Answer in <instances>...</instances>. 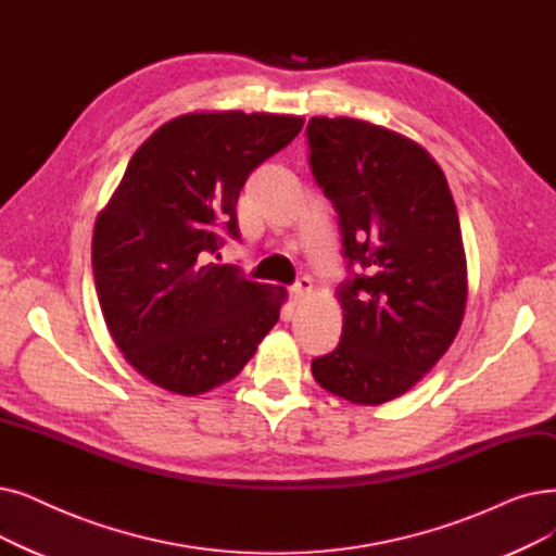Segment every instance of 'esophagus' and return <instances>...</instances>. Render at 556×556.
Returning <instances> with one entry per match:
<instances>
[{
  "label": "esophagus",
  "mask_w": 556,
  "mask_h": 556,
  "mask_svg": "<svg viewBox=\"0 0 556 556\" xmlns=\"http://www.w3.org/2000/svg\"><path fill=\"white\" fill-rule=\"evenodd\" d=\"M311 288H313L311 279H308V277H300L291 288H288V295H291V302H293V304L302 302V300L311 293Z\"/></svg>",
  "instance_id": "obj_1"
}]
</instances>
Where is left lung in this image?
<instances>
[{
	"mask_svg": "<svg viewBox=\"0 0 556 556\" xmlns=\"http://www.w3.org/2000/svg\"><path fill=\"white\" fill-rule=\"evenodd\" d=\"M311 175L338 213L348 277L343 333L311 361L329 393L383 404L452 345L466 308V254L445 175L420 144L354 117H311Z\"/></svg>",
	"mask_w": 556,
	"mask_h": 556,
	"instance_id": "left-lung-1",
	"label": "left lung"
}]
</instances>
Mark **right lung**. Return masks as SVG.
Here are the masks:
<instances>
[{
  "label": "right lung",
  "mask_w": 556,
  "mask_h": 556,
  "mask_svg": "<svg viewBox=\"0 0 556 556\" xmlns=\"http://www.w3.org/2000/svg\"><path fill=\"white\" fill-rule=\"evenodd\" d=\"M298 115L188 113L131 156L92 233L94 291L115 345L152 383L200 395L236 377L277 320L283 288L211 263L240 240L236 202Z\"/></svg>",
  "instance_id": "1"
}]
</instances>
